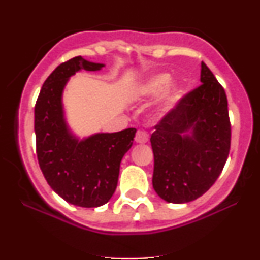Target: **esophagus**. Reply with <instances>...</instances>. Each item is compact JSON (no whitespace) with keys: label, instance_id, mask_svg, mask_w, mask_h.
Masks as SVG:
<instances>
[{"label":"esophagus","instance_id":"1","mask_svg":"<svg viewBox=\"0 0 260 260\" xmlns=\"http://www.w3.org/2000/svg\"><path fill=\"white\" fill-rule=\"evenodd\" d=\"M149 140V134L144 131H138L136 134V142L137 143H147Z\"/></svg>","mask_w":260,"mask_h":260}]
</instances>
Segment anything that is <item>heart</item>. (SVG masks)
Masks as SVG:
<instances>
[{
    "label": "heart",
    "instance_id": "heart-1",
    "mask_svg": "<svg viewBox=\"0 0 260 260\" xmlns=\"http://www.w3.org/2000/svg\"><path fill=\"white\" fill-rule=\"evenodd\" d=\"M170 79H171V77L165 73L150 77L145 82H143L142 84L137 86L136 96L142 100H150L159 96L161 92L165 90L166 86H168ZM180 94L181 89L177 85L170 86V88H168V90L165 91V94H164V106H171L178 99Z\"/></svg>",
    "mask_w": 260,
    "mask_h": 260
}]
</instances>
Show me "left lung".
I'll use <instances>...</instances> for the list:
<instances>
[{
    "label": "left lung",
    "mask_w": 260,
    "mask_h": 260,
    "mask_svg": "<svg viewBox=\"0 0 260 260\" xmlns=\"http://www.w3.org/2000/svg\"><path fill=\"white\" fill-rule=\"evenodd\" d=\"M202 84L181 98L151 134L153 187L169 203L192 202L221 174L231 145L228 98L202 62Z\"/></svg>",
    "instance_id": "1"
}]
</instances>
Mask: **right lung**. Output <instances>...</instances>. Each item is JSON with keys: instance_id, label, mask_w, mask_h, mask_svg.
<instances>
[{"instance_id": "right-lung-1", "label": "right lung", "mask_w": 260, "mask_h": 260, "mask_svg": "<svg viewBox=\"0 0 260 260\" xmlns=\"http://www.w3.org/2000/svg\"><path fill=\"white\" fill-rule=\"evenodd\" d=\"M103 67L82 56L68 59L47 77L35 104L37 155L45 180L66 202L83 208H96L110 201L117 187L121 160L137 132L127 128L79 140L68 129L62 110L66 83L80 70Z\"/></svg>"}]
</instances>
